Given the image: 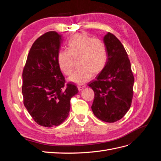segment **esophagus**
Instances as JSON below:
<instances>
[{"label": "esophagus", "instance_id": "1", "mask_svg": "<svg viewBox=\"0 0 161 161\" xmlns=\"http://www.w3.org/2000/svg\"><path fill=\"white\" fill-rule=\"evenodd\" d=\"M77 86H78V89H79V91H82V89L85 88L86 85H82V84H79V85H78Z\"/></svg>", "mask_w": 161, "mask_h": 161}]
</instances>
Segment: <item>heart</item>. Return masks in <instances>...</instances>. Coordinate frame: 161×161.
<instances>
[{
    "instance_id": "1",
    "label": "heart",
    "mask_w": 161,
    "mask_h": 161,
    "mask_svg": "<svg viewBox=\"0 0 161 161\" xmlns=\"http://www.w3.org/2000/svg\"><path fill=\"white\" fill-rule=\"evenodd\" d=\"M68 50L58 53L57 60L61 71L70 75L74 69V60L78 59V69L69 80L82 84L91 79L94 73L103 70L108 62V50L103 40L92 38L85 33L72 37L67 43Z\"/></svg>"
}]
</instances>
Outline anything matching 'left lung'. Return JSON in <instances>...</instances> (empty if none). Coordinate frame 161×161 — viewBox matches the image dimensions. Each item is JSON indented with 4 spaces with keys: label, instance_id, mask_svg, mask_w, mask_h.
Wrapping results in <instances>:
<instances>
[{
    "label": "left lung",
    "instance_id": "8db88e82",
    "mask_svg": "<svg viewBox=\"0 0 161 161\" xmlns=\"http://www.w3.org/2000/svg\"><path fill=\"white\" fill-rule=\"evenodd\" d=\"M103 42L108 50L107 64L88 85L95 92L91 106L94 115L113 123L122 118L130 108L134 78L127 53L118 39L108 32Z\"/></svg>",
    "mask_w": 161,
    "mask_h": 161
}]
</instances>
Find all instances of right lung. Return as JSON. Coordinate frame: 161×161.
<instances>
[{
	"instance_id": "obj_1",
	"label": "right lung",
	"mask_w": 161,
	"mask_h": 161,
	"mask_svg": "<svg viewBox=\"0 0 161 161\" xmlns=\"http://www.w3.org/2000/svg\"><path fill=\"white\" fill-rule=\"evenodd\" d=\"M56 31L43 34L35 41L23 71V103L36 122L44 127L61 124L69 116L70 99L79 92L67 84L58 64L63 42Z\"/></svg>"
}]
</instances>
